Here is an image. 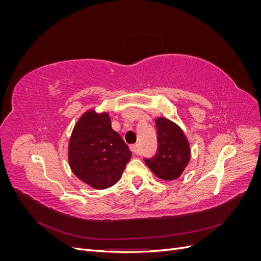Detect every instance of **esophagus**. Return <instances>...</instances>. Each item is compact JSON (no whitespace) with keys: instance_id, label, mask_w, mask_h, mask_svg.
<instances>
[{"instance_id":"esophagus-1","label":"esophagus","mask_w":261,"mask_h":261,"mask_svg":"<svg viewBox=\"0 0 261 261\" xmlns=\"http://www.w3.org/2000/svg\"><path fill=\"white\" fill-rule=\"evenodd\" d=\"M129 149H130V151H132L134 154H139V153H140V151H139V145H138V144L130 145Z\"/></svg>"}]
</instances>
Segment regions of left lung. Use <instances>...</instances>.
Masks as SVG:
<instances>
[{"instance_id":"obj_1","label":"left lung","mask_w":261,"mask_h":261,"mask_svg":"<svg viewBox=\"0 0 261 261\" xmlns=\"http://www.w3.org/2000/svg\"><path fill=\"white\" fill-rule=\"evenodd\" d=\"M155 126L158 150L151 159H144L145 163L161 179L178 178L191 159L188 140L183 130L167 118H156Z\"/></svg>"}]
</instances>
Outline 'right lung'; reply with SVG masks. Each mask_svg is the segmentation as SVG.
Instances as JSON below:
<instances>
[{"mask_svg":"<svg viewBox=\"0 0 261 261\" xmlns=\"http://www.w3.org/2000/svg\"><path fill=\"white\" fill-rule=\"evenodd\" d=\"M132 152L113 130L108 113L86 112L76 123L68 146V162L74 174L97 189L113 186L121 178Z\"/></svg>","mask_w":261,"mask_h":261,"instance_id":"right-lung-1","label":"right lung"}]
</instances>
